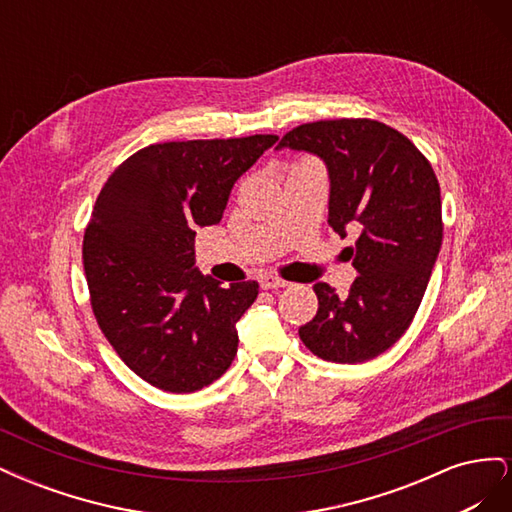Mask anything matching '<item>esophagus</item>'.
<instances>
[{"label": "esophagus", "mask_w": 512, "mask_h": 512, "mask_svg": "<svg viewBox=\"0 0 512 512\" xmlns=\"http://www.w3.org/2000/svg\"><path fill=\"white\" fill-rule=\"evenodd\" d=\"M258 282H260V286L265 288V290H275V288H284V286H286L284 280H280V277H275V275H271V273L260 275Z\"/></svg>", "instance_id": "esophagus-1"}]
</instances>
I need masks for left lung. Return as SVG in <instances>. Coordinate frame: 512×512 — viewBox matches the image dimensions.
Segmentation results:
<instances>
[{
	"mask_svg": "<svg viewBox=\"0 0 512 512\" xmlns=\"http://www.w3.org/2000/svg\"><path fill=\"white\" fill-rule=\"evenodd\" d=\"M277 149L305 151L329 173V224L359 277L348 297L314 284L318 312L301 342L331 363H365L406 333L423 301L442 245L440 185L404 134L371 119L314 121L290 130Z\"/></svg>",
	"mask_w": 512,
	"mask_h": 512,
	"instance_id": "left-lung-1",
	"label": "left lung"
}]
</instances>
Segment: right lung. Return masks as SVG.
Segmentation results:
<instances>
[{
    "label": "right lung",
    "instance_id": "obj_1",
    "mask_svg": "<svg viewBox=\"0 0 512 512\" xmlns=\"http://www.w3.org/2000/svg\"><path fill=\"white\" fill-rule=\"evenodd\" d=\"M275 141L149 145L98 194L83 239L91 307L121 361L156 389L200 391L235 359L258 282L222 286L200 273L194 237L220 224L232 185Z\"/></svg>",
    "mask_w": 512,
    "mask_h": 512
}]
</instances>
